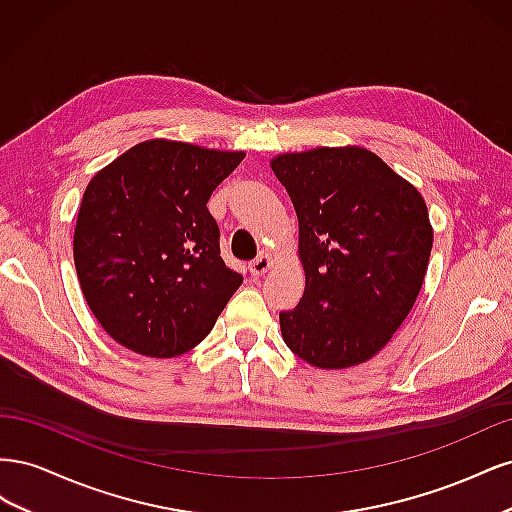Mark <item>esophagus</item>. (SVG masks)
Listing matches in <instances>:
<instances>
[{
	"label": "esophagus",
	"mask_w": 512,
	"mask_h": 512,
	"mask_svg": "<svg viewBox=\"0 0 512 512\" xmlns=\"http://www.w3.org/2000/svg\"><path fill=\"white\" fill-rule=\"evenodd\" d=\"M273 254L271 252H262L254 262H252V265H250V271L254 273V275H265L271 267H273Z\"/></svg>",
	"instance_id": "34e87169"
}]
</instances>
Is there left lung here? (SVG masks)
Here are the masks:
<instances>
[{
    "label": "left lung",
    "instance_id": "1",
    "mask_svg": "<svg viewBox=\"0 0 512 512\" xmlns=\"http://www.w3.org/2000/svg\"><path fill=\"white\" fill-rule=\"evenodd\" d=\"M299 218L305 292L280 314L309 365L369 361L406 320L433 243L425 198L369 149L316 147L271 160Z\"/></svg>",
    "mask_w": 512,
    "mask_h": 512
}]
</instances>
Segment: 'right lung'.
Masks as SVG:
<instances>
[{
    "label": "right lung",
    "instance_id": "1",
    "mask_svg": "<svg viewBox=\"0 0 512 512\" xmlns=\"http://www.w3.org/2000/svg\"><path fill=\"white\" fill-rule=\"evenodd\" d=\"M243 158L151 138L89 181L74 265L89 309L117 344L170 359L209 335L243 277L224 265L207 203Z\"/></svg>",
    "mask_w": 512,
    "mask_h": 512
}]
</instances>
